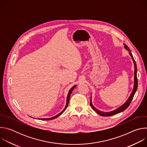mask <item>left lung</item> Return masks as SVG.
<instances>
[{
  "label": "left lung",
  "instance_id": "left-lung-1",
  "mask_svg": "<svg viewBox=\"0 0 147 147\" xmlns=\"http://www.w3.org/2000/svg\"><path fill=\"white\" fill-rule=\"evenodd\" d=\"M124 47L129 52V54L130 55L133 60V62H134V88H133V90L130 96V97L129 98V99H127V100L125 102L124 104H123L122 106H121L120 107H119V108H117V109L115 110V111H111V112H102V111H100L99 110H98L97 109H96L92 104V102H91H91H90V105L91 107H92V108L98 113L99 114V115H101L102 116H113V115H115L116 114H117L119 113H120L121 112H123V111H124L125 109H127L129 106L130 105V104L134 97V95L137 91V86H138V80H137V65H136V61L134 59V57L133 56V55L132 53H131L130 52V50L129 49V48L125 45L124 44Z\"/></svg>",
  "mask_w": 147,
  "mask_h": 147
}]
</instances>
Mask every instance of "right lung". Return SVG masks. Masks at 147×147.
Returning <instances> with one entry per match:
<instances>
[{
	"label": "right lung",
	"instance_id": "1",
	"mask_svg": "<svg viewBox=\"0 0 147 147\" xmlns=\"http://www.w3.org/2000/svg\"><path fill=\"white\" fill-rule=\"evenodd\" d=\"M75 87H76V86H73V87L70 90V91H69V94H68V95H67V103H66V107H65V109H64L60 113H59L58 115H57L56 116H54V117H53L48 118V119H40V120H52V119H54L57 117L59 116L60 115H61L62 113L63 112L66 110V109L67 108V106H68V104H69V99H70V95H71V94L73 90H74V88Z\"/></svg>",
	"mask_w": 147,
	"mask_h": 147
}]
</instances>
